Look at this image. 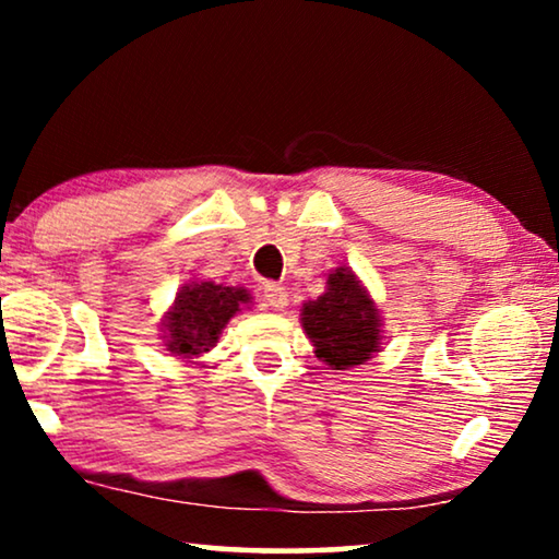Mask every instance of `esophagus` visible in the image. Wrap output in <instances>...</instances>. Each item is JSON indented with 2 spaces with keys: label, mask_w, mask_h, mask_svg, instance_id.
<instances>
[{
  "label": "esophagus",
  "mask_w": 559,
  "mask_h": 559,
  "mask_svg": "<svg viewBox=\"0 0 559 559\" xmlns=\"http://www.w3.org/2000/svg\"><path fill=\"white\" fill-rule=\"evenodd\" d=\"M287 300H289V295H287V289L282 287V285H274V282H270V285H264V302L270 305V308H274V310L287 308Z\"/></svg>",
  "instance_id": "obj_1"
}]
</instances>
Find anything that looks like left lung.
I'll list each match as a JSON object with an SVG mask.
<instances>
[{"mask_svg": "<svg viewBox=\"0 0 559 559\" xmlns=\"http://www.w3.org/2000/svg\"><path fill=\"white\" fill-rule=\"evenodd\" d=\"M300 320L316 356L335 371L354 369L381 348L377 305L346 266L328 274L325 293L302 305Z\"/></svg>", "mask_w": 559, "mask_h": 559, "instance_id": "1", "label": "left lung"}]
</instances>
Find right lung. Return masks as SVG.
<instances>
[{
    "label": "right lung",
    "instance_id": "obj_1",
    "mask_svg": "<svg viewBox=\"0 0 559 559\" xmlns=\"http://www.w3.org/2000/svg\"><path fill=\"white\" fill-rule=\"evenodd\" d=\"M251 302L249 289L216 282H188L165 312V346L180 358L201 356L216 346L228 320Z\"/></svg>",
    "mask_w": 559,
    "mask_h": 559
}]
</instances>
